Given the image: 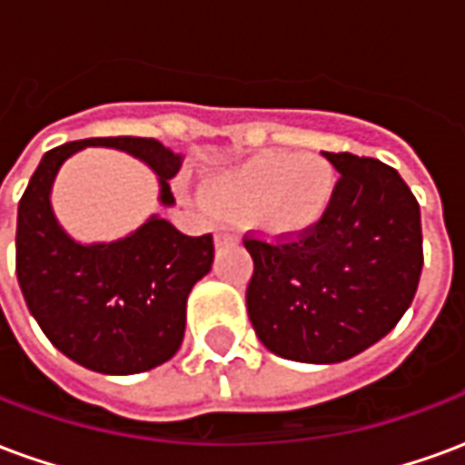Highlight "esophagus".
Listing matches in <instances>:
<instances>
[{
  "label": "esophagus",
  "instance_id": "1",
  "mask_svg": "<svg viewBox=\"0 0 465 465\" xmlns=\"http://www.w3.org/2000/svg\"><path fill=\"white\" fill-rule=\"evenodd\" d=\"M213 242H216V246H223V243H236L239 242V236H236L233 229L222 226V229H216V233H213Z\"/></svg>",
  "mask_w": 465,
  "mask_h": 465
}]
</instances>
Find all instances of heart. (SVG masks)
I'll list each match as a JSON object with an SVG mask.
<instances>
[{"instance_id": "heart-1", "label": "heart", "mask_w": 465, "mask_h": 465, "mask_svg": "<svg viewBox=\"0 0 465 465\" xmlns=\"http://www.w3.org/2000/svg\"><path fill=\"white\" fill-rule=\"evenodd\" d=\"M336 186V172L322 153L259 152L212 173L203 199L222 216L249 219L272 242H299L329 216Z\"/></svg>"}]
</instances>
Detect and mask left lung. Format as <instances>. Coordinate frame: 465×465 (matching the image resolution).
<instances>
[{"instance_id":"left-lung-1","label":"left lung","mask_w":465,"mask_h":465,"mask_svg":"<svg viewBox=\"0 0 465 465\" xmlns=\"http://www.w3.org/2000/svg\"><path fill=\"white\" fill-rule=\"evenodd\" d=\"M323 156L341 173L331 212L302 242L246 239V309L259 341L289 361L341 363L401 322L423 269L420 209L379 159Z\"/></svg>"}]
</instances>
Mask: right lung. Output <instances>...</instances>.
<instances>
[{
  "label": "right lung",
  "instance_id": "1",
  "mask_svg": "<svg viewBox=\"0 0 465 465\" xmlns=\"http://www.w3.org/2000/svg\"><path fill=\"white\" fill-rule=\"evenodd\" d=\"M86 146L116 149L146 163L162 206H173L169 179L183 153L156 139L104 136L56 146L42 156L16 212V279L29 313L56 349L106 376L162 366L179 351L186 299L212 272V236H186L152 213L114 242L84 243L59 223L52 206L56 173Z\"/></svg>",
  "mask_w": 465,
  "mask_h": 465
}]
</instances>
